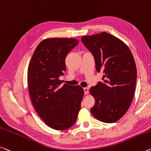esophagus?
<instances>
[{
    "label": "esophagus",
    "instance_id": "obj_1",
    "mask_svg": "<svg viewBox=\"0 0 151 151\" xmlns=\"http://www.w3.org/2000/svg\"><path fill=\"white\" fill-rule=\"evenodd\" d=\"M83 89H84L85 94V95L88 94V88H87V87H85L84 88H83Z\"/></svg>",
    "mask_w": 151,
    "mask_h": 151
}]
</instances>
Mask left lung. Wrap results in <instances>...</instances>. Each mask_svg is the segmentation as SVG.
I'll return each instance as SVG.
<instances>
[{
	"instance_id": "8db88e82",
	"label": "left lung",
	"mask_w": 151,
	"mask_h": 151,
	"mask_svg": "<svg viewBox=\"0 0 151 151\" xmlns=\"http://www.w3.org/2000/svg\"><path fill=\"white\" fill-rule=\"evenodd\" d=\"M91 52L102 82L90 88L95 98L91 112L98 120L114 123L128 111L134 94L136 67L132 52L125 43L107 32L81 37Z\"/></svg>"
}]
</instances>
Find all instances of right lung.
Instances as JSON below:
<instances>
[{"label":"right lung","mask_w":151,"mask_h":151,"mask_svg":"<svg viewBox=\"0 0 151 151\" xmlns=\"http://www.w3.org/2000/svg\"><path fill=\"white\" fill-rule=\"evenodd\" d=\"M78 44L75 38H47L35 50L27 70L29 92L33 106L49 127L64 130L74 125L84 90L64 84L59 77L66 70L65 59Z\"/></svg>","instance_id":"obj_1"}]
</instances>
